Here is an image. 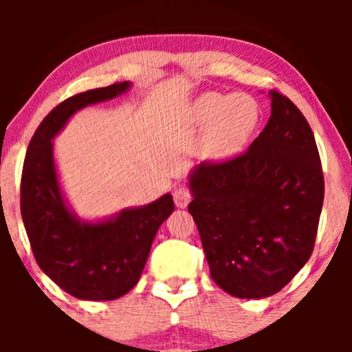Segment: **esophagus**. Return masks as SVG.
Listing matches in <instances>:
<instances>
[{
	"label": "esophagus",
	"mask_w": 352,
	"mask_h": 352,
	"mask_svg": "<svg viewBox=\"0 0 352 352\" xmlns=\"http://www.w3.org/2000/svg\"><path fill=\"white\" fill-rule=\"evenodd\" d=\"M190 200H192V192H190V188L185 184L179 185V187L175 188V192H173V201H175L177 207L185 208Z\"/></svg>",
	"instance_id": "34e87169"
}]
</instances>
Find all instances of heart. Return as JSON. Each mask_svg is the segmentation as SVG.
<instances>
[{
	"label": "heart",
	"mask_w": 352,
	"mask_h": 352,
	"mask_svg": "<svg viewBox=\"0 0 352 352\" xmlns=\"http://www.w3.org/2000/svg\"><path fill=\"white\" fill-rule=\"evenodd\" d=\"M190 117L195 124L208 125L201 140V153L212 160H225L241 151L258 122L256 102L245 94H208L193 102Z\"/></svg>",
	"instance_id": "1"
}]
</instances>
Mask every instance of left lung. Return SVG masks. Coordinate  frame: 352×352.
Returning a JSON list of instances; mask_svg holds the SVG:
<instances>
[{
  "label": "left lung",
  "instance_id": "8db88e82",
  "mask_svg": "<svg viewBox=\"0 0 352 352\" xmlns=\"http://www.w3.org/2000/svg\"><path fill=\"white\" fill-rule=\"evenodd\" d=\"M272 116L248 151L190 173L188 212L210 274L236 298L272 296L309 260L324 200L321 159L308 120L272 91Z\"/></svg>",
  "mask_w": 352,
  "mask_h": 352
}]
</instances>
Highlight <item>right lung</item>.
<instances>
[{
    "label": "right lung",
    "mask_w": 352,
    "mask_h": 352,
    "mask_svg": "<svg viewBox=\"0 0 352 352\" xmlns=\"http://www.w3.org/2000/svg\"><path fill=\"white\" fill-rule=\"evenodd\" d=\"M131 82L91 89L56 106L36 129L21 175V215L39 268L79 300L109 301L140 280L157 230L173 212L170 193L98 223L80 221L60 193L52 142L69 117L89 104L124 94Z\"/></svg>",
    "instance_id": "right-lung-1"
}]
</instances>
